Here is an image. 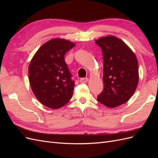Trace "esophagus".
<instances>
[{
	"label": "esophagus",
	"mask_w": 158,
	"mask_h": 158,
	"mask_svg": "<svg viewBox=\"0 0 158 158\" xmlns=\"http://www.w3.org/2000/svg\"><path fill=\"white\" fill-rule=\"evenodd\" d=\"M88 80L89 79L88 78H80V82L81 83H85V82H88Z\"/></svg>",
	"instance_id": "esophagus-1"
}]
</instances>
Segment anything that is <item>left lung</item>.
<instances>
[{"label": "left lung", "mask_w": 158, "mask_h": 158, "mask_svg": "<svg viewBox=\"0 0 158 158\" xmlns=\"http://www.w3.org/2000/svg\"><path fill=\"white\" fill-rule=\"evenodd\" d=\"M101 47L103 59L104 88L98 101L107 107L127 102L137 88L139 74L135 54L125 42L113 35L95 41Z\"/></svg>", "instance_id": "obj_1"}]
</instances>
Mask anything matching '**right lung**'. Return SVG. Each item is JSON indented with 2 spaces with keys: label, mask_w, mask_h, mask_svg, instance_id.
<instances>
[{
  "label": "right lung",
  "mask_w": 158,
  "mask_h": 158,
  "mask_svg": "<svg viewBox=\"0 0 158 158\" xmlns=\"http://www.w3.org/2000/svg\"><path fill=\"white\" fill-rule=\"evenodd\" d=\"M75 44L52 39L37 50L30 62L28 76L36 98L51 109L63 107L73 97L74 81L64 60V55Z\"/></svg>",
  "instance_id": "obj_1"
}]
</instances>
